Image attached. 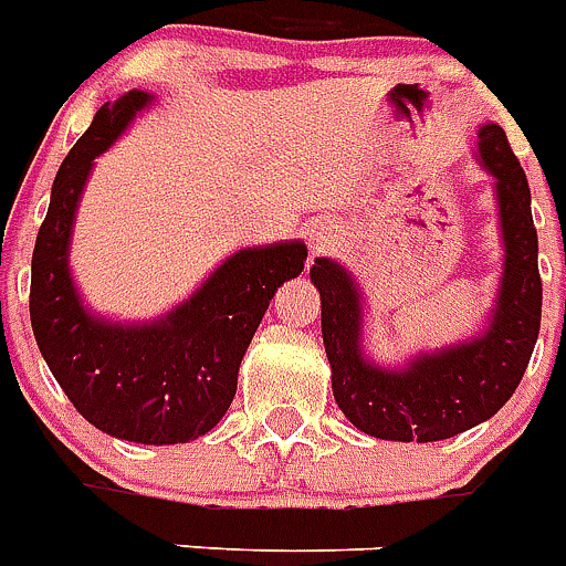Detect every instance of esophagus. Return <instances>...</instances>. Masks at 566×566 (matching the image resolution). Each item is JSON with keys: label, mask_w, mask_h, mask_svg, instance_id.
Wrapping results in <instances>:
<instances>
[{"label": "esophagus", "mask_w": 566, "mask_h": 566, "mask_svg": "<svg viewBox=\"0 0 566 566\" xmlns=\"http://www.w3.org/2000/svg\"><path fill=\"white\" fill-rule=\"evenodd\" d=\"M310 242H312V251H318V248L324 245V242H327V233H324V228L312 230V233H310Z\"/></svg>", "instance_id": "obj_1"}]
</instances>
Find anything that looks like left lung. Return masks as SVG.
Masks as SVG:
<instances>
[{"instance_id": "1", "label": "left lung", "mask_w": 566, "mask_h": 566, "mask_svg": "<svg viewBox=\"0 0 566 566\" xmlns=\"http://www.w3.org/2000/svg\"><path fill=\"white\" fill-rule=\"evenodd\" d=\"M476 163L494 178L503 271L482 327L453 345L379 365L365 350V297L356 277L315 256L321 336L333 368V397L359 432L382 441H444L494 418L523 379L541 329V274L532 192L505 130L482 122Z\"/></svg>"}]
</instances>
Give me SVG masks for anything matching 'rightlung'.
<instances>
[{
	"label": "right lung",
	"instance_id": "obj_1",
	"mask_svg": "<svg viewBox=\"0 0 566 566\" xmlns=\"http://www.w3.org/2000/svg\"><path fill=\"white\" fill-rule=\"evenodd\" d=\"M155 102L128 90L93 116L52 184L31 256V329L57 386L96 429L134 444H187L233 403L262 315L304 271L306 245L280 239L233 251L178 306L148 321H113L84 304L70 269L72 228L90 171Z\"/></svg>",
	"mask_w": 566,
	"mask_h": 566
}]
</instances>
